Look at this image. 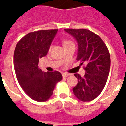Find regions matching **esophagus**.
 Wrapping results in <instances>:
<instances>
[{"label":"esophagus","mask_w":126,"mask_h":126,"mask_svg":"<svg viewBox=\"0 0 126 126\" xmlns=\"http://www.w3.org/2000/svg\"><path fill=\"white\" fill-rule=\"evenodd\" d=\"M62 76H63V78H65V77H67L68 76H69V74H67V73H62Z\"/></svg>","instance_id":"1"}]
</instances>
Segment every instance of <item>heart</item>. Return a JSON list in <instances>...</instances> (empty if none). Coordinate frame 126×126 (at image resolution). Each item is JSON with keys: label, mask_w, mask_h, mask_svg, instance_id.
Returning <instances> with one entry per match:
<instances>
[{"label": "heart", "mask_w": 126, "mask_h": 126, "mask_svg": "<svg viewBox=\"0 0 126 126\" xmlns=\"http://www.w3.org/2000/svg\"><path fill=\"white\" fill-rule=\"evenodd\" d=\"M74 44V43H73L72 41H71V40H64L63 42V44L64 46H66L69 45V44Z\"/></svg>", "instance_id": "heart-1"}]
</instances>
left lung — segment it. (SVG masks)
<instances>
[{
    "instance_id": "obj_1",
    "label": "left lung",
    "mask_w": 126,
    "mask_h": 126,
    "mask_svg": "<svg viewBox=\"0 0 126 126\" xmlns=\"http://www.w3.org/2000/svg\"><path fill=\"white\" fill-rule=\"evenodd\" d=\"M67 33L78 43L77 60L85 65L84 77L75 74L78 84L73 93L81 101L95 99L103 90L107 81L110 67V57L107 46L99 36L86 29H65Z\"/></svg>"
}]
</instances>
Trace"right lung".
Segmentation results:
<instances>
[{
    "label": "right lung",
    "instance_id": "right-lung-1",
    "mask_svg": "<svg viewBox=\"0 0 126 126\" xmlns=\"http://www.w3.org/2000/svg\"><path fill=\"white\" fill-rule=\"evenodd\" d=\"M57 29L29 33L17 44L14 66L17 79L24 92L34 101L44 102L51 97L55 86L61 80L58 71L44 73L38 69L39 59L46 55Z\"/></svg>",
    "mask_w": 126,
    "mask_h": 126
}]
</instances>
